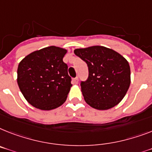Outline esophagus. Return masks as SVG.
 Wrapping results in <instances>:
<instances>
[{
    "mask_svg": "<svg viewBox=\"0 0 152 152\" xmlns=\"http://www.w3.org/2000/svg\"><path fill=\"white\" fill-rule=\"evenodd\" d=\"M78 83V77H76L75 78L73 79V84H75V85H77Z\"/></svg>",
    "mask_w": 152,
    "mask_h": 152,
    "instance_id": "1",
    "label": "esophagus"
}]
</instances>
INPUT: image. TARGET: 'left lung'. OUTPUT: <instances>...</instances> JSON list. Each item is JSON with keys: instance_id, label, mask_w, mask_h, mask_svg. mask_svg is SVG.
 I'll list each match as a JSON object with an SVG mask.
<instances>
[{"instance_id": "1", "label": "left lung", "mask_w": 152, "mask_h": 152, "mask_svg": "<svg viewBox=\"0 0 152 152\" xmlns=\"http://www.w3.org/2000/svg\"><path fill=\"white\" fill-rule=\"evenodd\" d=\"M74 52L88 67V77L81 82L86 103L99 110L120 103L130 85L128 61L119 53L102 46L76 49Z\"/></svg>"}]
</instances>
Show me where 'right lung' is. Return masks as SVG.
<instances>
[{
  "label": "right lung",
  "mask_w": 152,
  "mask_h": 152,
  "mask_svg": "<svg viewBox=\"0 0 152 152\" xmlns=\"http://www.w3.org/2000/svg\"><path fill=\"white\" fill-rule=\"evenodd\" d=\"M67 50L51 46L27 55L18 67L17 81L25 99L32 106L51 110L67 99L71 77L63 61Z\"/></svg>",
  "instance_id": "obj_1"
}]
</instances>
